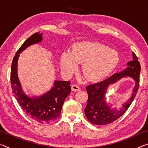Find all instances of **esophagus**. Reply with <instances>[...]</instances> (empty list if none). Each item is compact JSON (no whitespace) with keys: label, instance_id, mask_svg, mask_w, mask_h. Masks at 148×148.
I'll return each instance as SVG.
<instances>
[{"label":"esophagus","instance_id":"34e87169","mask_svg":"<svg viewBox=\"0 0 148 148\" xmlns=\"http://www.w3.org/2000/svg\"><path fill=\"white\" fill-rule=\"evenodd\" d=\"M71 90L74 92L79 91V90H80V87L76 85H71Z\"/></svg>","mask_w":148,"mask_h":148}]
</instances>
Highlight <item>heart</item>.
<instances>
[{"label":"heart","instance_id":"heart-1","mask_svg":"<svg viewBox=\"0 0 148 148\" xmlns=\"http://www.w3.org/2000/svg\"><path fill=\"white\" fill-rule=\"evenodd\" d=\"M118 52L99 42L83 41L73 45L71 52L61 53L60 65L62 71L71 75L82 64V72L90 81H100L112 72L119 63Z\"/></svg>","mask_w":148,"mask_h":148}]
</instances>
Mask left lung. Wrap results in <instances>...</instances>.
<instances>
[{"instance_id":"8db88e82","label":"left lung","mask_w":148,"mask_h":148,"mask_svg":"<svg viewBox=\"0 0 148 148\" xmlns=\"http://www.w3.org/2000/svg\"><path fill=\"white\" fill-rule=\"evenodd\" d=\"M133 60L128 63V67L119 73L114 74L112 77L97 83L88 85L86 88L88 93V101L85 108V113L90 123L95 125L111 124L121 117L128 110L134 99L140 86V63L134 52L132 53ZM129 76L136 81L135 87L130 99L119 110L110 109L105 103L104 95L108 86L117 81L122 77Z\"/></svg>"}]
</instances>
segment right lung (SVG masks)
Returning <instances> with one entry per match:
<instances>
[{
  "instance_id": "1",
  "label": "right lung",
  "mask_w": 148,
  "mask_h": 148,
  "mask_svg": "<svg viewBox=\"0 0 148 148\" xmlns=\"http://www.w3.org/2000/svg\"><path fill=\"white\" fill-rule=\"evenodd\" d=\"M42 40V33L36 32L28 38L14 57L10 71V83L14 96L25 114L40 124H48L58 119L66 97L71 92L69 81H56L54 87L40 97L31 98L26 95L17 75V63L19 53L26 47Z\"/></svg>"
}]
</instances>
